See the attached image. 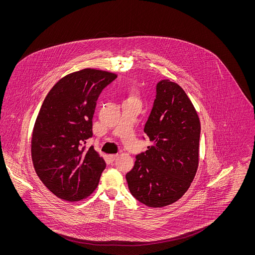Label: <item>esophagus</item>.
Returning <instances> with one entry per match:
<instances>
[{"mask_svg":"<svg viewBox=\"0 0 255 255\" xmlns=\"http://www.w3.org/2000/svg\"><path fill=\"white\" fill-rule=\"evenodd\" d=\"M117 157H118V154H110V155H109V158H110V160H111L112 162L115 161Z\"/></svg>","mask_w":255,"mask_h":255,"instance_id":"esophagus-1","label":"esophagus"}]
</instances>
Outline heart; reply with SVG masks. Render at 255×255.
<instances>
[{
	"label": "heart",
	"instance_id": "b5f03b06",
	"mask_svg": "<svg viewBox=\"0 0 255 255\" xmlns=\"http://www.w3.org/2000/svg\"><path fill=\"white\" fill-rule=\"evenodd\" d=\"M128 100H138V95H137L136 90L131 89V90L128 91V94H127V101H128Z\"/></svg>",
	"mask_w": 255,
	"mask_h": 255
}]
</instances>
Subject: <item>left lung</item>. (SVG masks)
Here are the masks:
<instances>
[{
	"label": "left lung",
	"instance_id": "8db88e82",
	"mask_svg": "<svg viewBox=\"0 0 255 255\" xmlns=\"http://www.w3.org/2000/svg\"><path fill=\"white\" fill-rule=\"evenodd\" d=\"M144 132L153 142L136 155L126 179L132 196L151 208L170 205L185 195L199 165L201 123L186 92L162 80Z\"/></svg>",
	"mask_w": 255,
	"mask_h": 255
}]
</instances>
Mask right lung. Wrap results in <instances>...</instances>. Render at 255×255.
I'll use <instances>...</instances> for the list:
<instances>
[{"label": "right lung", "mask_w": 255, "mask_h": 255, "mask_svg": "<svg viewBox=\"0 0 255 255\" xmlns=\"http://www.w3.org/2000/svg\"><path fill=\"white\" fill-rule=\"evenodd\" d=\"M116 78L95 68L71 72L43 101L32 132L31 156L36 173L59 199L81 201L99 185L106 162L94 146L85 144L93 136L99 95Z\"/></svg>", "instance_id": "right-lung-1"}]
</instances>
